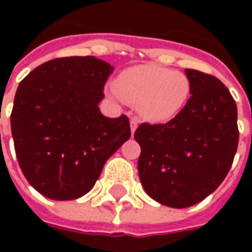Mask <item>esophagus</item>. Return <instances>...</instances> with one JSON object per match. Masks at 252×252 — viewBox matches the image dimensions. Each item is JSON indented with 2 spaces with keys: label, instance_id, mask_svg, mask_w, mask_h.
Instances as JSON below:
<instances>
[{
  "label": "esophagus",
  "instance_id": "34e87169",
  "mask_svg": "<svg viewBox=\"0 0 252 252\" xmlns=\"http://www.w3.org/2000/svg\"><path fill=\"white\" fill-rule=\"evenodd\" d=\"M137 126H139V120H137L136 117H132V119H131V132H132V135H133V133H135V131H136Z\"/></svg>",
  "mask_w": 252,
  "mask_h": 252
}]
</instances>
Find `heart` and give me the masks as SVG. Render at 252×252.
<instances>
[{"label":"heart","instance_id":"b5f03b06","mask_svg":"<svg viewBox=\"0 0 252 252\" xmlns=\"http://www.w3.org/2000/svg\"><path fill=\"white\" fill-rule=\"evenodd\" d=\"M108 94L116 101L137 102L140 115L148 121L166 123L188 102L190 82L184 72L158 64H139L121 71Z\"/></svg>","mask_w":252,"mask_h":252}]
</instances>
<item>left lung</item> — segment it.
<instances>
[{
    "label": "left lung",
    "instance_id": "left-lung-1",
    "mask_svg": "<svg viewBox=\"0 0 252 252\" xmlns=\"http://www.w3.org/2000/svg\"><path fill=\"white\" fill-rule=\"evenodd\" d=\"M190 98L166 124L143 123L135 132L142 153L139 178L162 205L188 208L219 188L238 150V108L213 75L185 68Z\"/></svg>",
    "mask_w": 252,
    "mask_h": 252
}]
</instances>
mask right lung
Returning a JSON list of instances; mask_svg holds the SVG:
<instances>
[{"mask_svg": "<svg viewBox=\"0 0 252 252\" xmlns=\"http://www.w3.org/2000/svg\"><path fill=\"white\" fill-rule=\"evenodd\" d=\"M115 67L94 57L57 58L20 82L10 126L20 169L51 200H75L131 137L126 115L105 117L98 104Z\"/></svg>", "mask_w": 252, "mask_h": 252, "instance_id": "add662e5", "label": "right lung"}]
</instances>
